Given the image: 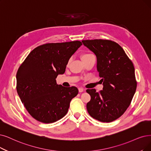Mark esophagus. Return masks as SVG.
Masks as SVG:
<instances>
[{
    "label": "esophagus",
    "instance_id": "obj_1",
    "mask_svg": "<svg viewBox=\"0 0 151 151\" xmlns=\"http://www.w3.org/2000/svg\"><path fill=\"white\" fill-rule=\"evenodd\" d=\"M84 90H85V89L82 88V87H79V92H82L84 91Z\"/></svg>",
    "mask_w": 151,
    "mask_h": 151
}]
</instances>
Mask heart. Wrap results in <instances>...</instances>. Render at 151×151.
<instances>
[{
  "label": "heart",
  "instance_id": "1",
  "mask_svg": "<svg viewBox=\"0 0 151 151\" xmlns=\"http://www.w3.org/2000/svg\"><path fill=\"white\" fill-rule=\"evenodd\" d=\"M92 55H92V54H91V53H88V52H87V53H84V54H83V55H82L81 59H85V58H88V57H89V56H92Z\"/></svg>",
  "mask_w": 151,
  "mask_h": 151
}]
</instances>
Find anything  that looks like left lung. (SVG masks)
I'll return each mask as SVG.
<instances>
[{
  "label": "left lung",
  "instance_id": "8db88e82",
  "mask_svg": "<svg viewBox=\"0 0 151 151\" xmlns=\"http://www.w3.org/2000/svg\"><path fill=\"white\" fill-rule=\"evenodd\" d=\"M83 45L96 57V69L103 82V90L86 91L91 96L87 104L88 114L101 122L118 119L127 110L136 92L134 68L123 48L106 40H83Z\"/></svg>",
  "mask_w": 151,
  "mask_h": 151
}]
</instances>
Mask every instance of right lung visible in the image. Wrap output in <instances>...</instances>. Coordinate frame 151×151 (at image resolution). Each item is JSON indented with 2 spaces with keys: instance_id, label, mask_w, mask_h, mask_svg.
Wrapping results in <instances>:
<instances>
[{
  "instance_id": "obj_1",
  "label": "right lung",
  "mask_w": 151,
  "mask_h": 151,
  "mask_svg": "<svg viewBox=\"0 0 151 151\" xmlns=\"http://www.w3.org/2000/svg\"><path fill=\"white\" fill-rule=\"evenodd\" d=\"M82 45V42L74 41L39 46L20 66L16 76L17 93L35 119L51 123L67 114L79 90L58 85L56 79L64 73L70 58Z\"/></svg>"
}]
</instances>
